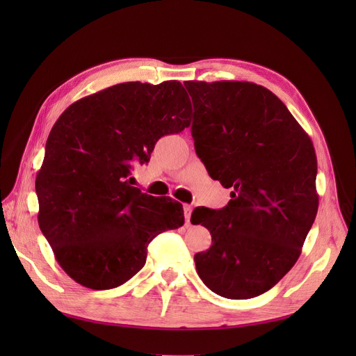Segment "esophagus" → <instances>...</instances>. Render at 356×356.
<instances>
[{
  "label": "esophagus",
  "mask_w": 356,
  "mask_h": 356,
  "mask_svg": "<svg viewBox=\"0 0 356 356\" xmlns=\"http://www.w3.org/2000/svg\"><path fill=\"white\" fill-rule=\"evenodd\" d=\"M191 212H193V207H191V204H184V217H186V221H187V222H190Z\"/></svg>",
  "instance_id": "obj_1"
}]
</instances>
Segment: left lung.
<instances>
[{
	"instance_id": "left-lung-1",
	"label": "left lung",
	"mask_w": 356,
	"mask_h": 356,
	"mask_svg": "<svg viewBox=\"0 0 356 356\" xmlns=\"http://www.w3.org/2000/svg\"><path fill=\"white\" fill-rule=\"evenodd\" d=\"M191 135L209 175L232 188L225 208H196L211 232L195 255L211 291L246 300L275 286L301 254L318 212L314 144L275 93L250 81H186Z\"/></svg>"
}]
</instances>
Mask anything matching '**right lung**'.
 Here are the masks:
<instances>
[{
	"instance_id": "obj_1",
	"label": "right lung",
	"mask_w": 356,
	"mask_h": 356,
	"mask_svg": "<svg viewBox=\"0 0 356 356\" xmlns=\"http://www.w3.org/2000/svg\"><path fill=\"white\" fill-rule=\"evenodd\" d=\"M190 114L179 81H129L71 104L51 127L35 178L38 224L75 282L120 286L157 234L184 224L181 203L148 196L127 177L161 136L188 127Z\"/></svg>"
}]
</instances>
